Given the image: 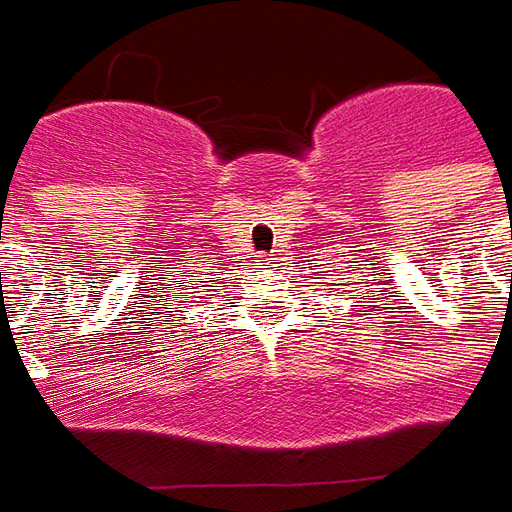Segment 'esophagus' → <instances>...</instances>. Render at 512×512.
Masks as SVG:
<instances>
[{
	"label": "esophagus",
	"instance_id": "esophagus-1",
	"mask_svg": "<svg viewBox=\"0 0 512 512\" xmlns=\"http://www.w3.org/2000/svg\"><path fill=\"white\" fill-rule=\"evenodd\" d=\"M259 262H262V267H279L282 265V256H279L276 250H270V253H262Z\"/></svg>",
	"mask_w": 512,
	"mask_h": 512
}]
</instances>
